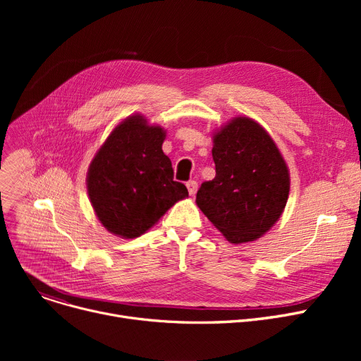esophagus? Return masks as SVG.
<instances>
[{"instance_id": "1", "label": "esophagus", "mask_w": 361, "mask_h": 361, "mask_svg": "<svg viewBox=\"0 0 361 361\" xmlns=\"http://www.w3.org/2000/svg\"><path fill=\"white\" fill-rule=\"evenodd\" d=\"M185 185H187L188 195H190V196H195V195H196V192H197V183L192 180V181H188Z\"/></svg>"}]
</instances>
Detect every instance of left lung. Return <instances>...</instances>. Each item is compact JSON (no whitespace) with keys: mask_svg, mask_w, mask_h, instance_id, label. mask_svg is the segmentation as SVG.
<instances>
[{"mask_svg":"<svg viewBox=\"0 0 361 361\" xmlns=\"http://www.w3.org/2000/svg\"><path fill=\"white\" fill-rule=\"evenodd\" d=\"M216 176L204 181L196 203L230 243L260 238L281 218L290 195V171L269 133L235 117L214 133Z\"/></svg>","mask_w":361,"mask_h":361,"instance_id":"1","label":"left lung"}]
</instances>
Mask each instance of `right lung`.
I'll return each instance as SVG.
<instances>
[{
    "instance_id": "right-lung-1",
    "label": "right lung",
    "mask_w": 361,
    "mask_h": 361,
    "mask_svg": "<svg viewBox=\"0 0 361 361\" xmlns=\"http://www.w3.org/2000/svg\"><path fill=\"white\" fill-rule=\"evenodd\" d=\"M165 130L135 114L111 131L87 169V195L105 228L136 238L188 196L164 154Z\"/></svg>"
}]
</instances>
